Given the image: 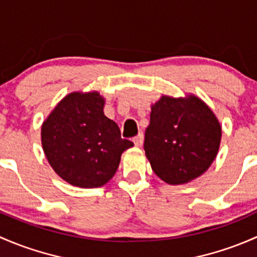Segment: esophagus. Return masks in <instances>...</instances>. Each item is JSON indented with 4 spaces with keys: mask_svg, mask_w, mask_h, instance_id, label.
<instances>
[{
    "mask_svg": "<svg viewBox=\"0 0 257 257\" xmlns=\"http://www.w3.org/2000/svg\"><path fill=\"white\" fill-rule=\"evenodd\" d=\"M132 141H134L135 146L141 147V146H142V144H144V135H142V134H139V135H137L136 137H134V140H132Z\"/></svg>",
    "mask_w": 257,
    "mask_h": 257,
    "instance_id": "esophagus-1",
    "label": "esophagus"
}]
</instances>
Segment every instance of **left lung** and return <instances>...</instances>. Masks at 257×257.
I'll use <instances>...</instances> for the list:
<instances>
[{"label":"left lung","mask_w":257,"mask_h":257,"mask_svg":"<svg viewBox=\"0 0 257 257\" xmlns=\"http://www.w3.org/2000/svg\"><path fill=\"white\" fill-rule=\"evenodd\" d=\"M221 126L210 107L194 95L162 96L151 106L145 152L153 172L168 184L202 176L218 155Z\"/></svg>","instance_id":"1"}]
</instances>
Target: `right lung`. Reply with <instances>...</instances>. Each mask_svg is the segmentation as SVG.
Returning a JSON list of instances; mask_svg holds the SVG:
<instances>
[{
	"label": "right lung",
	"instance_id": "obj_1",
	"mask_svg": "<svg viewBox=\"0 0 257 257\" xmlns=\"http://www.w3.org/2000/svg\"><path fill=\"white\" fill-rule=\"evenodd\" d=\"M105 100L97 91L70 92L42 125V146L55 173L71 186L106 184L123 151L134 146L121 139L115 121L104 115Z\"/></svg>",
	"mask_w": 257,
	"mask_h": 257
}]
</instances>
